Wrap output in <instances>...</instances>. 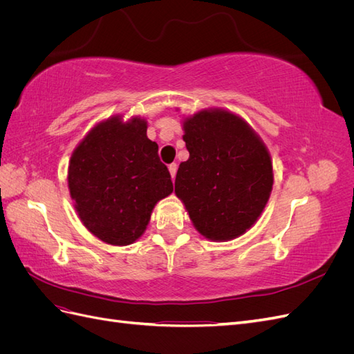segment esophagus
Listing matches in <instances>:
<instances>
[{
    "instance_id": "obj_1",
    "label": "esophagus",
    "mask_w": 354,
    "mask_h": 354,
    "mask_svg": "<svg viewBox=\"0 0 354 354\" xmlns=\"http://www.w3.org/2000/svg\"><path fill=\"white\" fill-rule=\"evenodd\" d=\"M168 169H169V174H171V178H176V174H177V164H169L168 165Z\"/></svg>"
}]
</instances>
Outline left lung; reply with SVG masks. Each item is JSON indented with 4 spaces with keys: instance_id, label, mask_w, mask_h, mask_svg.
I'll use <instances>...</instances> for the list:
<instances>
[{
    "instance_id": "8db88e82",
    "label": "left lung",
    "mask_w": 354,
    "mask_h": 354,
    "mask_svg": "<svg viewBox=\"0 0 354 354\" xmlns=\"http://www.w3.org/2000/svg\"><path fill=\"white\" fill-rule=\"evenodd\" d=\"M183 130L189 159L177 171V198L203 238H239L259 220L270 198L269 151L243 118L226 109H202L187 116Z\"/></svg>"
}]
</instances>
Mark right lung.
<instances>
[{
  "label": "right lung",
  "mask_w": 354,
  "mask_h": 354,
  "mask_svg": "<svg viewBox=\"0 0 354 354\" xmlns=\"http://www.w3.org/2000/svg\"><path fill=\"white\" fill-rule=\"evenodd\" d=\"M146 131L145 118L113 115L85 134L69 160L75 209L88 232L109 245L136 242L156 203L173 194L169 171Z\"/></svg>",
  "instance_id": "obj_1"
}]
</instances>
